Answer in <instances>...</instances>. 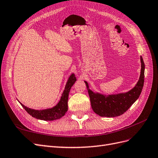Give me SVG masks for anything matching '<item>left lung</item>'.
<instances>
[{"label": "left lung", "instance_id": "1", "mask_svg": "<svg viewBox=\"0 0 158 158\" xmlns=\"http://www.w3.org/2000/svg\"><path fill=\"white\" fill-rule=\"evenodd\" d=\"M141 72L140 78L132 89L126 93L113 95H103L95 93L89 89L86 81H84L88 89L91 106L93 111L99 116L114 117L120 116L131 107L139 98L144 82L145 65L140 56Z\"/></svg>", "mask_w": 158, "mask_h": 158}]
</instances>
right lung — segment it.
<instances>
[{"label":"right lung","instance_id":"1","mask_svg":"<svg viewBox=\"0 0 158 158\" xmlns=\"http://www.w3.org/2000/svg\"><path fill=\"white\" fill-rule=\"evenodd\" d=\"M76 81V78L75 77L74 74H72L70 76L67 82H66L64 90L62 94L60 101L55 107L52 108L43 110H35L27 107L20 102V103L28 114H30V115L35 118L44 121H54L56 119H59L63 117L66 111H68V99L69 92Z\"/></svg>","mask_w":158,"mask_h":158}]
</instances>
